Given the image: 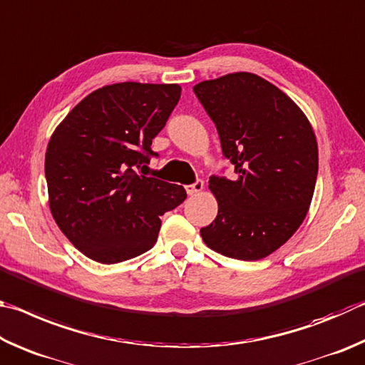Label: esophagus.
I'll list each match as a JSON object with an SVG mask.
<instances>
[{
	"label": "esophagus",
	"instance_id": "1",
	"mask_svg": "<svg viewBox=\"0 0 365 365\" xmlns=\"http://www.w3.org/2000/svg\"><path fill=\"white\" fill-rule=\"evenodd\" d=\"M186 190H187L189 195H195V194L202 192V190H203V181H202V179H197L194 184H189V186H186Z\"/></svg>",
	"mask_w": 365,
	"mask_h": 365
}]
</instances>
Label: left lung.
I'll list each match as a JSON object with an SVG mask.
<instances>
[{"label":"left lung","mask_w":365,"mask_h":365,"mask_svg":"<svg viewBox=\"0 0 365 365\" xmlns=\"http://www.w3.org/2000/svg\"><path fill=\"white\" fill-rule=\"evenodd\" d=\"M216 125L235 178H210L218 216L200 229L212 250L257 261L302 226L314 194L319 153L306 115L272 83L248 72L194 86Z\"/></svg>","instance_id":"8db88e82"}]
</instances>
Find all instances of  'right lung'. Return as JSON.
<instances>
[{"mask_svg":"<svg viewBox=\"0 0 365 365\" xmlns=\"http://www.w3.org/2000/svg\"><path fill=\"white\" fill-rule=\"evenodd\" d=\"M179 98V85L102 86L51 136L44 158L51 213L88 258L115 264L150 250L160 216L186 200L182 186L138 173L157 157L152 139Z\"/></svg>","mask_w":365,"mask_h":365,"instance_id":"add662e5","label":"right lung"}]
</instances>
